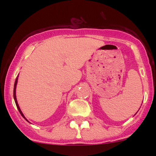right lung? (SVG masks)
<instances>
[{"mask_svg":"<svg viewBox=\"0 0 156 156\" xmlns=\"http://www.w3.org/2000/svg\"><path fill=\"white\" fill-rule=\"evenodd\" d=\"M17 80H18V76H17V78H16V80H15V85H14V100H15V103H16V105H17V109H18V111H19V112L20 113V114H21V116H22V117L24 118L25 119H26V121H28V119H26V117H25V116H24V114H23V112H22V111L20 110V106H19V105H18V103H17V98H16V87H17Z\"/></svg>","mask_w":156,"mask_h":156,"instance_id":"1","label":"right lung"}]
</instances>
